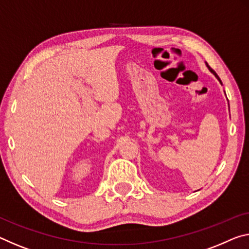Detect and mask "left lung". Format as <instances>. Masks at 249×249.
I'll return each instance as SVG.
<instances>
[{"label":"left lung","mask_w":249,"mask_h":249,"mask_svg":"<svg viewBox=\"0 0 249 249\" xmlns=\"http://www.w3.org/2000/svg\"><path fill=\"white\" fill-rule=\"evenodd\" d=\"M207 66H208V65H207ZM208 69H210V70H211V72H212L213 74H214V75H215V76H216L217 78H218V80L220 81V78L218 77V75H217V74H216V72H215V71H214V70H213V69H211V68H210V66H208ZM220 83H222V82H220Z\"/></svg>","instance_id":"obj_1"}]
</instances>
